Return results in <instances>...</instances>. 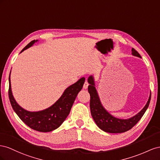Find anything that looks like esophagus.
Instances as JSON below:
<instances>
[{
  "instance_id": "34e87169",
  "label": "esophagus",
  "mask_w": 160,
  "mask_h": 160,
  "mask_svg": "<svg viewBox=\"0 0 160 160\" xmlns=\"http://www.w3.org/2000/svg\"><path fill=\"white\" fill-rule=\"evenodd\" d=\"M88 83L87 81H86L84 84V86H83V88L84 89H87L88 88Z\"/></svg>"
}]
</instances>
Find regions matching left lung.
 <instances>
[{"label": "left lung", "mask_w": 160, "mask_h": 160, "mask_svg": "<svg viewBox=\"0 0 160 160\" xmlns=\"http://www.w3.org/2000/svg\"><path fill=\"white\" fill-rule=\"evenodd\" d=\"M131 52L133 56L141 58L139 53L135 49L132 48ZM88 82L90 84L88 90L90 95V107L91 115L99 128L107 133H121L130 130L138 122L149 107L151 100V94L149 95L147 104L137 115L127 119L116 118L107 112L102 105L97 89L95 88L94 79L92 76L88 77Z\"/></svg>", "instance_id": "8db88e82"}]
</instances>
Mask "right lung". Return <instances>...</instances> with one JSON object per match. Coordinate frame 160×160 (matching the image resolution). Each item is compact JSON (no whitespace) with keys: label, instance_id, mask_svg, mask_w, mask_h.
<instances>
[{"label":"right lung","instance_id":"1","mask_svg":"<svg viewBox=\"0 0 160 160\" xmlns=\"http://www.w3.org/2000/svg\"><path fill=\"white\" fill-rule=\"evenodd\" d=\"M38 41H32L22 49L21 53L31 47ZM8 81L9 100L13 110L21 121H23L32 129L40 132H49L58 128L69 115L78 94L82 88L85 78H82L76 83L68 87L61 97L53 105L43 111L37 112L28 111L18 104L12 93L10 75H9Z\"/></svg>","mask_w":160,"mask_h":160}]
</instances>
